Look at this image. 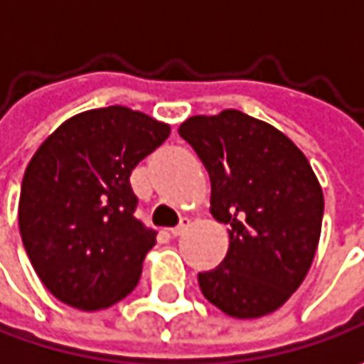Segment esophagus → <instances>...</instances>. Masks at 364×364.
I'll return each mask as SVG.
<instances>
[{"mask_svg": "<svg viewBox=\"0 0 364 364\" xmlns=\"http://www.w3.org/2000/svg\"><path fill=\"white\" fill-rule=\"evenodd\" d=\"M188 227H190V218L188 217H182V218H180V223L176 225L174 229H170V232H172V237H180L182 232L188 229Z\"/></svg>", "mask_w": 364, "mask_h": 364, "instance_id": "esophagus-1", "label": "esophagus"}]
</instances>
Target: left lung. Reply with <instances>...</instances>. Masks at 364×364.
<instances>
[{
	"instance_id": "1",
	"label": "left lung",
	"mask_w": 364,
	"mask_h": 364,
	"mask_svg": "<svg viewBox=\"0 0 364 364\" xmlns=\"http://www.w3.org/2000/svg\"><path fill=\"white\" fill-rule=\"evenodd\" d=\"M178 133L210 176V215L227 225L223 263L198 273L204 298L232 318L282 308L312 267L324 194L300 147L265 121L225 109Z\"/></svg>"
}]
</instances>
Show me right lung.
<instances>
[{
    "label": "right lung",
    "mask_w": 364,
    "mask_h": 364,
    "mask_svg": "<svg viewBox=\"0 0 364 364\" xmlns=\"http://www.w3.org/2000/svg\"><path fill=\"white\" fill-rule=\"evenodd\" d=\"M168 135V123L111 105L66 119L36 149L18 220L26 253L54 298L92 312L137 286L156 232L133 217L129 176Z\"/></svg>",
    "instance_id": "add662e5"
}]
</instances>
